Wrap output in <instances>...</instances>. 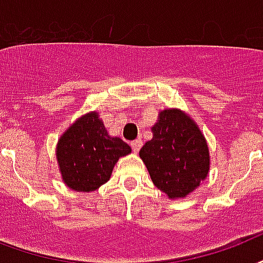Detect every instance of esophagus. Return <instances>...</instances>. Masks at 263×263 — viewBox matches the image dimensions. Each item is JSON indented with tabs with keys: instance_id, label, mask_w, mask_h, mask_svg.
I'll return each instance as SVG.
<instances>
[{
	"instance_id": "34e87169",
	"label": "esophagus",
	"mask_w": 263,
	"mask_h": 263,
	"mask_svg": "<svg viewBox=\"0 0 263 263\" xmlns=\"http://www.w3.org/2000/svg\"><path fill=\"white\" fill-rule=\"evenodd\" d=\"M132 149L136 152V154H138V151L141 149V146H142V141L141 140H134V141H132Z\"/></svg>"
}]
</instances>
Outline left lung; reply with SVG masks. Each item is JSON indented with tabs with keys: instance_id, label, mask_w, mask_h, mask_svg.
Returning a JSON list of instances; mask_svg holds the SVG:
<instances>
[{
	"instance_id": "obj_1",
	"label": "left lung",
	"mask_w": 263,
	"mask_h": 263,
	"mask_svg": "<svg viewBox=\"0 0 263 263\" xmlns=\"http://www.w3.org/2000/svg\"><path fill=\"white\" fill-rule=\"evenodd\" d=\"M154 137L140 151L156 188L170 199L185 197L207 177L209 146L191 118L180 109H164L152 127Z\"/></svg>"
}]
</instances>
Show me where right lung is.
Listing matches in <instances>:
<instances>
[{"label":"right lung","mask_w":263,"mask_h":263,"mask_svg":"<svg viewBox=\"0 0 263 263\" xmlns=\"http://www.w3.org/2000/svg\"><path fill=\"white\" fill-rule=\"evenodd\" d=\"M130 152L123 140L109 137L99 114L90 112L63 134L56 155L67 186L91 192L109 180L118 159Z\"/></svg>","instance_id":"obj_1"}]
</instances>
